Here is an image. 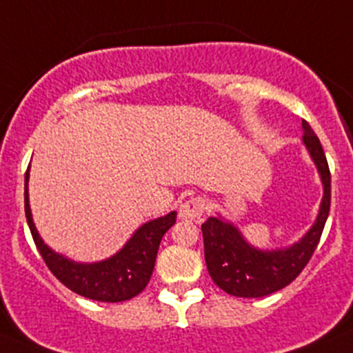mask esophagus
I'll return each mask as SVG.
<instances>
[{
  "mask_svg": "<svg viewBox=\"0 0 353 353\" xmlns=\"http://www.w3.org/2000/svg\"><path fill=\"white\" fill-rule=\"evenodd\" d=\"M205 210H207V203H205L203 198L193 196L179 205V217L196 221V219H200L205 214Z\"/></svg>",
  "mask_w": 353,
  "mask_h": 353,
  "instance_id": "obj_1",
  "label": "esophagus"
}]
</instances>
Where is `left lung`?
Segmentation results:
<instances>
[{
  "label": "left lung",
  "mask_w": 353,
  "mask_h": 353,
  "mask_svg": "<svg viewBox=\"0 0 353 353\" xmlns=\"http://www.w3.org/2000/svg\"><path fill=\"white\" fill-rule=\"evenodd\" d=\"M302 128L303 143L323 179L324 196L316 224L299 243L285 250L260 252L250 246L232 224L217 217H208L201 224L208 274L215 285L229 295L260 299L283 290L299 278L319 245L330 214L331 172L316 132L307 121L302 122Z\"/></svg>",
  "instance_id": "obj_1"
}]
</instances>
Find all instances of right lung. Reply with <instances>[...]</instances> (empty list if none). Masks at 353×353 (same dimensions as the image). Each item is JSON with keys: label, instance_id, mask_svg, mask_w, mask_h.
<instances>
[{"label": "right lung", "instance_id": "obj_1", "mask_svg": "<svg viewBox=\"0 0 353 353\" xmlns=\"http://www.w3.org/2000/svg\"><path fill=\"white\" fill-rule=\"evenodd\" d=\"M29 169L26 172V217L34 243L54 278L77 295L98 302H124L139 295L148 285L155 268L157 252L163 234L176 224V212L146 222L134 232L128 245L112 259L97 263H75L48 248L32 222L27 193Z\"/></svg>", "mask_w": 353, "mask_h": 353}]
</instances>
